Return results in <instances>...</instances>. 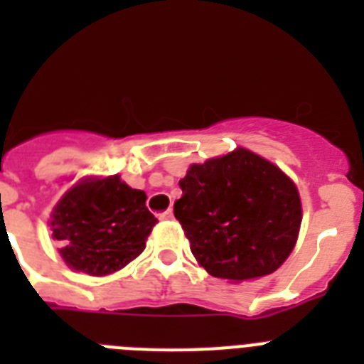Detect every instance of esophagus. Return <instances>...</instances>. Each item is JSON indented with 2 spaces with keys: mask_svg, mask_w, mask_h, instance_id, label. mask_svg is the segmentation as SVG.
Returning a JSON list of instances; mask_svg holds the SVG:
<instances>
[{
  "mask_svg": "<svg viewBox=\"0 0 364 364\" xmlns=\"http://www.w3.org/2000/svg\"><path fill=\"white\" fill-rule=\"evenodd\" d=\"M159 218H160V220H171V218H173V210L162 211V213H159Z\"/></svg>",
  "mask_w": 364,
  "mask_h": 364,
  "instance_id": "1",
  "label": "esophagus"
}]
</instances>
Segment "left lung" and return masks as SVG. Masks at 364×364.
Segmentation results:
<instances>
[{
    "label": "left lung",
    "instance_id": "left-lung-1",
    "mask_svg": "<svg viewBox=\"0 0 364 364\" xmlns=\"http://www.w3.org/2000/svg\"><path fill=\"white\" fill-rule=\"evenodd\" d=\"M175 217L205 272L233 282L273 273L288 259L302 220L294 180L239 147L189 166Z\"/></svg>",
    "mask_w": 364,
    "mask_h": 364
}]
</instances>
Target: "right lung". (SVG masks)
Masks as SVG:
<instances>
[{
	"label": "right lung",
	"mask_w": 364,
	"mask_h": 364,
	"mask_svg": "<svg viewBox=\"0 0 364 364\" xmlns=\"http://www.w3.org/2000/svg\"><path fill=\"white\" fill-rule=\"evenodd\" d=\"M146 198V193L129 188L118 175L91 176L73 186L50 215L53 239L65 264L102 277L136 259L159 222Z\"/></svg>",
	"instance_id": "1"
}]
</instances>
